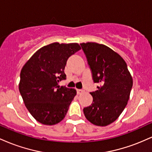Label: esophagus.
I'll return each mask as SVG.
<instances>
[{"label": "esophagus", "mask_w": 152, "mask_h": 152, "mask_svg": "<svg viewBox=\"0 0 152 152\" xmlns=\"http://www.w3.org/2000/svg\"><path fill=\"white\" fill-rule=\"evenodd\" d=\"M83 92V90H81V89H77V93L78 94H82Z\"/></svg>", "instance_id": "obj_1"}]
</instances>
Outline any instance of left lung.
<instances>
[{
	"instance_id": "obj_1",
	"label": "left lung",
	"mask_w": 152,
	"mask_h": 152,
	"mask_svg": "<svg viewBox=\"0 0 152 152\" xmlns=\"http://www.w3.org/2000/svg\"><path fill=\"white\" fill-rule=\"evenodd\" d=\"M91 69L95 83L102 86L90 93L91 105L83 109L88 121L105 126L117 119L129 99L133 78L119 54L109 47L95 42L81 43Z\"/></svg>"
}]
</instances>
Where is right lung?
Returning a JSON list of instances; mask_svg holds the SVG:
<instances>
[{
  "label": "right lung",
  "instance_id": "obj_1",
  "mask_svg": "<svg viewBox=\"0 0 152 152\" xmlns=\"http://www.w3.org/2000/svg\"><path fill=\"white\" fill-rule=\"evenodd\" d=\"M81 49L77 43H52L38 49L23 66L18 88L26 107L36 121L54 125L64 119L76 95L60 86L69 56Z\"/></svg>",
  "mask_w": 152,
  "mask_h": 152
}]
</instances>
